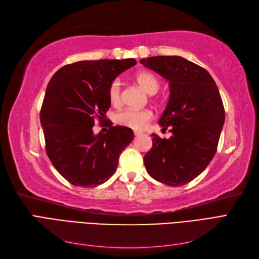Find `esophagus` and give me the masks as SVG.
<instances>
[{
  "label": "esophagus",
  "mask_w": 259,
  "mask_h": 259,
  "mask_svg": "<svg viewBox=\"0 0 259 259\" xmlns=\"http://www.w3.org/2000/svg\"><path fill=\"white\" fill-rule=\"evenodd\" d=\"M142 134H143L142 132H137V131H135V132H134V135H135V136H140Z\"/></svg>",
  "instance_id": "34e87169"
}]
</instances>
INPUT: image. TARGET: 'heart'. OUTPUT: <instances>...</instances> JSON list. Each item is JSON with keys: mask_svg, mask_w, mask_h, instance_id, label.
<instances>
[{"mask_svg": "<svg viewBox=\"0 0 259 259\" xmlns=\"http://www.w3.org/2000/svg\"><path fill=\"white\" fill-rule=\"evenodd\" d=\"M136 81L138 85L149 95H153L160 89V82L154 74L140 71L136 74ZM109 100L112 105H119L121 103V81L114 79L108 89ZM152 119V112L148 109L143 110H132V109H125V110L116 113L114 115V122L123 125L133 130H143L146 124Z\"/></svg>", "mask_w": 259, "mask_h": 259, "instance_id": "b5f03b06", "label": "heart"}]
</instances>
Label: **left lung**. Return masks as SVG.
Returning a JSON list of instances; mask_svg holds the SVG:
<instances>
[{
  "mask_svg": "<svg viewBox=\"0 0 259 259\" xmlns=\"http://www.w3.org/2000/svg\"><path fill=\"white\" fill-rule=\"evenodd\" d=\"M140 64L168 81L169 98L159 124L170 128L162 139L152 134L144 156L148 174L168 186H183L204 170L216 153L225 123L218 88L205 69L180 56H156Z\"/></svg>",
  "mask_w": 259,
  "mask_h": 259,
  "instance_id": "left-lung-1",
  "label": "left lung"
}]
</instances>
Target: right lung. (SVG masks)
I'll list each match as a JSON object with an SVG mask.
<instances>
[{"instance_id": "1", "label": "right lung", "mask_w": 259, "mask_h": 259, "mask_svg": "<svg viewBox=\"0 0 259 259\" xmlns=\"http://www.w3.org/2000/svg\"><path fill=\"white\" fill-rule=\"evenodd\" d=\"M136 65L133 58L83 60L60 68L46 88L40 121L46 153L58 173L80 187L106 183L119 156L134 139L126 126L94 134L95 117L103 121L110 108L108 89L115 77Z\"/></svg>"}]
</instances>
